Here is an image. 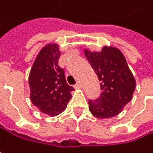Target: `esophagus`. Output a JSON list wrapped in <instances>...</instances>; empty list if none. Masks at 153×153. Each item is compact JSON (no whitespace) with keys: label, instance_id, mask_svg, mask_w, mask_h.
Here are the masks:
<instances>
[{"label":"esophagus","instance_id":"34e87169","mask_svg":"<svg viewBox=\"0 0 153 153\" xmlns=\"http://www.w3.org/2000/svg\"><path fill=\"white\" fill-rule=\"evenodd\" d=\"M74 88H81V84H80L79 82H78L77 84H75Z\"/></svg>","mask_w":153,"mask_h":153}]
</instances>
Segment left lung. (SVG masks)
Masks as SVG:
<instances>
[{
  "mask_svg": "<svg viewBox=\"0 0 153 153\" xmlns=\"http://www.w3.org/2000/svg\"><path fill=\"white\" fill-rule=\"evenodd\" d=\"M84 54L98 77L102 90L98 98L88 101L89 111L98 119L112 118L131 101L136 88L135 77L117 48L105 46L100 52L84 49Z\"/></svg>",
  "mask_w": 153,
  "mask_h": 153,
  "instance_id": "1",
  "label": "left lung"
}]
</instances>
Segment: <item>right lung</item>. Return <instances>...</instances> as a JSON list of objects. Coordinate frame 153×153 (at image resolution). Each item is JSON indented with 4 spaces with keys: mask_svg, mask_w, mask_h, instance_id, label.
<instances>
[{
    "mask_svg": "<svg viewBox=\"0 0 153 153\" xmlns=\"http://www.w3.org/2000/svg\"><path fill=\"white\" fill-rule=\"evenodd\" d=\"M60 55L57 44H47L37 55L29 74L32 103L51 117L65 110L74 90L66 82L65 70L58 65Z\"/></svg>",
    "mask_w": 153,
    "mask_h": 153,
    "instance_id": "add662e5",
    "label": "right lung"
}]
</instances>
